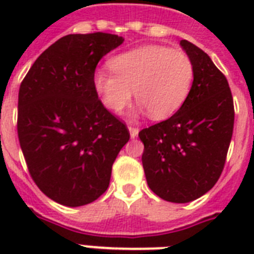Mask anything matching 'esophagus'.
<instances>
[{
    "label": "esophagus",
    "mask_w": 254,
    "mask_h": 254,
    "mask_svg": "<svg viewBox=\"0 0 254 254\" xmlns=\"http://www.w3.org/2000/svg\"><path fill=\"white\" fill-rule=\"evenodd\" d=\"M127 129H129V131H130L131 138H135V137L138 135V127H133V125H129V127H127Z\"/></svg>",
    "instance_id": "1"
}]
</instances>
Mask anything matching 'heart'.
Returning <instances> with one entry per match:
<instances>
[{"label":"heart","mask_w":254,"mask_h":254,"mask_svg":"<svg viewBox=\"0 0 254 254\" xmlns=\"http://www.w3.org/2000/svg\"><path fill=\"white\" fill-rule=\"evenodd\" d=\"M111 72L93 75V87L104 105L121 113L129 105L131 91L139 112L153 119H165L179 109L189 97L195 65L189 54L166 46H142L109 59Z\"/></svg>","instance_id":"obj_1"}]
</instances>
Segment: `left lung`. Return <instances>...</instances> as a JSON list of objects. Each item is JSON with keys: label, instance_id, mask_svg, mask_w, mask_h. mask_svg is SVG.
I'll use <instances>...</instances> for the list:
<instances>
[{"label": "left lung", "instance_id": "8db88e82", "mask_svg": "<svg viewBox=\"0 0 254 254\" xmlns=\"http://www.w3.org/2000/svg\"><path fill=\"white\" fill-rule=\"evenodd\" d=\"M195 65L192 87L179 111L138 133L147 185L171 203H189L212 189L224 169L235 108L228 80L207 54L182 39Z\"/></svg>", "mask_w": 254, "mask_h": 254}]
</instances>
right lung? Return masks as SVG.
<instances>
[{
	"label": "right lung",
	"instance_id": "add662e5",
	"mask_svg": "<svg viewBox=\"0 0 254 254\" xmlns=\"http://www.w3.org/2000/svg\"><path fill=\"white\" fill-rule=\"evenodd\" d=\"M123 42L108 33L65 35L39 55L21 83L22 153L35 185L59 204L80 207L101 196L130 138L93 87L100 59Z\"/></svg>",
	"mask_w": 254,
	"mask_h": 254
}]
</instances>
